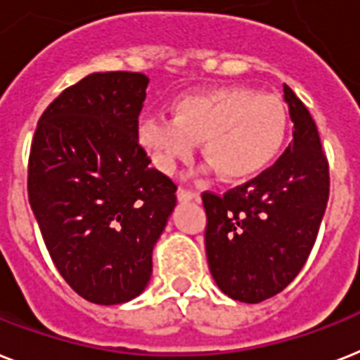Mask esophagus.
I'll return each instance as SVG.
<instances>
[{
    "label": "esophagus",
    "mask_w": 360,
    "mask_h": 360,
    "mask_svg": "<svg viewBox=\"0 0 360 360\" xmlns=\"http://www.w3.org/2000/svg\"><path fill=\"white\" fill-rule=\"evenodd\" d=\"M177 200L179 201H198L200 200V194H198V192H194V190L179 188L177 190Z\"/></svg>",
    "instance_id": "obj_1"
}]
</instances>
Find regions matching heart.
<instances>
[{
	"instance_id": "b5f03b06",
	"label": "heart",
	"mask_w": 360,
	"mask_h": 360,
	"mask_svg": "<svg viewBox=\"0 0 360 360\" xmlns=\"http://www.w3.org/2000/svg\"><path fill=\"white\" fill-rule=\"evenodd\" d=\"M172 120L148 118L139 140L159 170L170 174L201 140L203 157L220 177L244 179L261 172L285 139L286 114L274 96L244 86L192 92L172 103Z\"/></svg>"
}]
</instances>
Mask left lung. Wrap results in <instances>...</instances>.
<instances>
[{
    "mask_svg": "<svg viewBox=\"0 0 360 360\" xmlns=\"http://www.w3.org/2000/svg\"><path fill=\"white\" fill-rule=\"evenodd\" d=\"M294 124L276 165L224 195L203 192L205 250L224 294L261 303L294 281L316 242L329 200V165L311 112L285 84Z\"/></svg>",
    "mask_w": 360,
    "mask_h": 360,
    "instance_id": "1",
    "label": "left lung"
}]
</instances>
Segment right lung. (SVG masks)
<instances>
[{"mask_svg": "<svg viewBox=\"0 0 360 360\" xmlns=\"http://www.w3.org/2000/svg\"><path fill=\"white\" fill-rule=\"evenodd\" d=\"M148 83L139 72L86 75L44 110L29 153V203L51 261L98 305L144 292L177 201L139 144Z\"/></svg>", "mask_w": 360, "mask_h": 360, "instance_id": "add662e5", "label": "right lung"}]
</instances>
